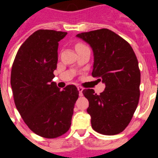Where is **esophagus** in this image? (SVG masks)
<instances>
[{"label": "esophagus", "instance_id": "1", "mask_svg": "<svg viewBox=\"0 0 158 158\" xmlns=\"http://www.w3.org/2000/svg\"><path fill=\"white\" fill-rule=\"evenodd\" d=\"M78 90H79V96H83V90H84V88H83L82 86H79V87H78Z\"/></svg>", "mask_w": 158, "mask_h": 158}]
</instances>
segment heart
I'll return each instance as SVG.
<instances>
[{"label": "heart", "mask_w": 158, "mask_h": 158, "mask_svg": "<svg viewBox=\"0 0 158 158\" xmlns=\"http://www.w3.org/2000/svg\"><path fill=\"white\" fill-rule=\"evenodd\" d=\"M85 47H88L87 45H85V44H83V43H79V44H77L76 45V50H79V49L81 48H85Z\"/></svg>", "instance_id": "obj_1"}]
</instances>
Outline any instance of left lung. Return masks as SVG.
Masks as SVG:
<instances>
[{"mask_svg":"<svg viewBox=\"0 0 158 158\" xmlns=\"http://www.w3.org/2000/svg\"><path fill=\"white\" fill-rule=\"evenodd\" d=\"M77 36L92 47V76L106 86L99 95L92 89L83 90L89 101L87 113L91 117V126L102 135H118L129 125L139 103L140 71L137 57L131 45L110 29Z\"/></svg>","mask_w":158,"mask_h":158,"instance_id":"1","label":"left lung"}]
</instances>
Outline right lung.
<instances>
[{
  "mask_svg": "<svg viewBox=\"0 0 158 158\" xmlns=\"http://www.w3.org/2000/svg\"><path fill=\"white\" fill-rule=\"evenodd\" d=\"M67 32L40 29L20 46L12 63L11 86L16 107L36 135L54 139L71 126L79 90L73 85L61 90L56 83L58 42Z\"/></svg>",
  "mask_w": 158,
  "mask_h": 158,
  "instance_id": "1",
  "label": "right lung"
}]
</instances>
